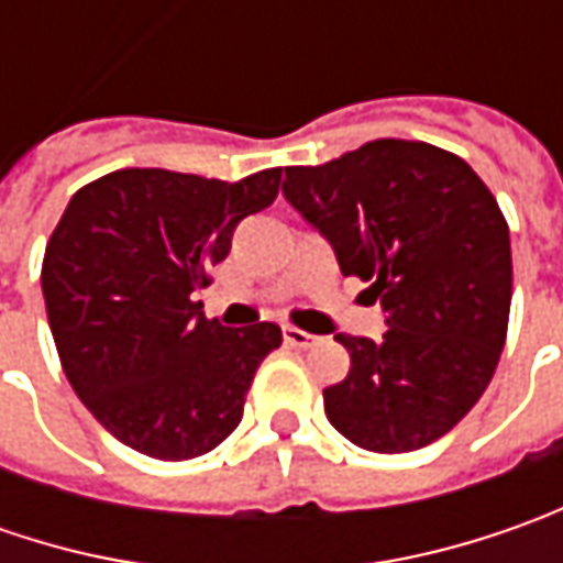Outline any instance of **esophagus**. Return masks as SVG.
<instances>
[{"label": "esophagus", "mask_w": 563, "mask_h": 563, "mask_svg": "<svg viewBox=\"0 0 563 563\" xmlns=\"http://www.w3.org/2000/svg\"><path fill=\"white\" fill-rule=\"evenodd\" d=\"M282 338H285L288 347H310V344H313V335H310V332L294 329V325H285V329H282Z\"/></svg>", "instance_id": "34e87169"}]
</instances>
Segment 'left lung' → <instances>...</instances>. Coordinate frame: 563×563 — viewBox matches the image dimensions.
<instances>
[{
    "instance_id": "obj_1",
    "label": "left lung",
    "mask_w": 563,
    "mask_h": 563,
    "mask_svg": "<svg viewBox=\"0 0 563 563\" xmlns=\"http://www.w3.org/2000/svg\"><path fill=\"white\" fill-rule=\"evenodd\" d=\"M288 203L369 282L388 332L338 335L351 373L322 391L344 439L378 454L439 442L483 398L508 338L510 234L470 165L422 141L363 143L285 168Z\"/></svg>"
}]
</instances>
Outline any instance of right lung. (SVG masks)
Returning a JSON list of instances; mask_svg holds the SVG:
<instances>
[{
  "label": "right lung",
  "instance_id": "obj_1",
  "mask_svg": "<svg viewBox=\"0 0 563 563\" xmlns=\"http://www.w3.org/2000/svg\"><path fill=\"white\" fill-rule=\"evenodd\" d=\"M282 168L234 185L168 168H119L84 185L43 253L55 351L75 395L121 444L190 461L244 417L275 322L231 332L194 294L241 219L275 203Z\"/></svg>",
  "mask_w": 563,
  "mask_h": 563
}]
</instances>
